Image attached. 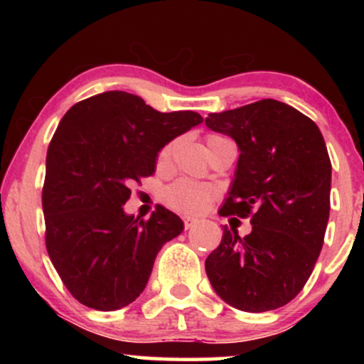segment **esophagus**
<instances>
[{
	"label": "esophagus",
	"instance_id": "esophagus-1",
	"mask_svg": "<svg viewBox=\"0 0 364 364\" xmlns=\"http://www.w3.org/2000/svg\"><path fill=\"white\" fill-rule=\"evenodd\" d=\"M183 223H185V229H190V228H193L196 223H198V219H195V217H190V215H185L183 217Z\"/></svg>",
	"mask_w": 364,
	"mask_h": 364
}]
</instances>
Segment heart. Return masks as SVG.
<instances>
[{
    "label": "heart",
    "instance_id": "1",
    "mask_svg": "<svg viewBox=\"0 0 364 364\" xmlns=\"http://www.w3.org/2000/svg\"><path fill=\"white\" fill-rule=\"evenodd\" d=\"M223 139L220 135H208L207 144L212 140ZM171 152H173V144L164 145L159 150L157 164L164 166L169 161ZM217 195L214 186L203 185V183L191 181V179H178V181L171 183L164 190V200L171 208L179 212H186V214H200L210 205V202Z\"/></svg>",
    "mask_w": 364,
    "mask_h": 364
}]
</instances>
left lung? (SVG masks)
<instances>
[{"label": "left lung", "instance_id": "1", "mask_svg": "<svg viewBox=\"0 0 364 364\" xmlns=\"http://www.w3.org/2000/svg\"><path fill=\"white\" fill-rule=\"evenodd\" d=\"M205 124L241 152L219 214L252 220L245 237L224 225L205 260L208 281L241 311L281 308L303 289L323 246L332 178L323 136L308 116L274 99L212 112Z\"/></svg>", "mask_w": 364, "mask_h": 364}]
</instances>
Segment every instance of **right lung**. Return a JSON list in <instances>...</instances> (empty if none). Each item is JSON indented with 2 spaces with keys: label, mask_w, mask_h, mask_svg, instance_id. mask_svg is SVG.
Returning <instances> with one entry per match:
<instances>
[{
  "label": "right lung",
  "mask_w": 364,
  "mask_h": 364,
  "mask_svg": "<svg viewBox=\"0 0 364 364\" xmlns=\"http://www.w3.org/2000/svg\"><path fill=\"white\" fill-rule=\"evenodd\" d=\"M203 121L198 112H159L139 95L111 90L66 111L46 157V250L77 301L101 311L141 294L159 250L183 231L157 205L149 219L123 212L133 183L152 176L157 152Z\"/></svg>",
  "instance_id": "right-lung-1"
}]
</instances>
